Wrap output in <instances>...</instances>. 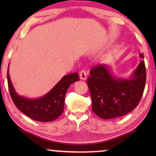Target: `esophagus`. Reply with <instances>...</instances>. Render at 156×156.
Returning <instances> with one entry per match:
<instances>
[{
	"instance_id": "obj_1",
	"label": "esophagus",
	"mask_w": 156,
	"mask_h": 156,
	"mask_svg": "<svg viewBox=\"0 0 156 156\" xmlns=\"http://www.w3.org/2000/svg\"><path fill=\"white\" fill-rule=\"evenodd\" d=\"M87 77V73L85 70L82 69L80 72V78L81 80H86Z\"/></svg>"
}]
</instances>
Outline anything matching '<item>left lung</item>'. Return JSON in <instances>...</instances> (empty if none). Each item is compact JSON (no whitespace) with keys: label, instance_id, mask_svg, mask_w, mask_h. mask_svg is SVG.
Listing matches in <instances>:
<instances>
[{"label":"left lung","instance_id":"1","mask_svg":"<svg viewBox=\"0 0 156 156\" xmlns=\"http://www.w3.org/2000/svg\"><path fill=\"white\" fill-rule=\"evenodd\" d=\"M139 56L143 58V54ZM146 83V68L141 61L128 79L117 78L105 64L94 66L87 78L92 111L102 119L122 117L139 104Z\"/></svg>","mask_w":156,"mask_h":156}]
</instances>
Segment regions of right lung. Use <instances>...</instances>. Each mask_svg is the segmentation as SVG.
Listing matches in <instances>:
<instances>
[{"mask_svg":"<svg viewBox=\"0 0 156 156\" xmlns=\"http://www.w3.org/2000/svg\"><path fill=\"white\" fill-rule=\"evenodd\" d=\"M7 80L12 101L20 112L34 120L50 122L56 119L64 112L66 92L71 84L79 80V77L76 73L64 76L48 94L38 99H29L17 94L10 80L9 68Z\"/></svg>","mask_w":156,"mask_h":156,"instance_id":"add662e5","label":"right lung"}]
</instances>
